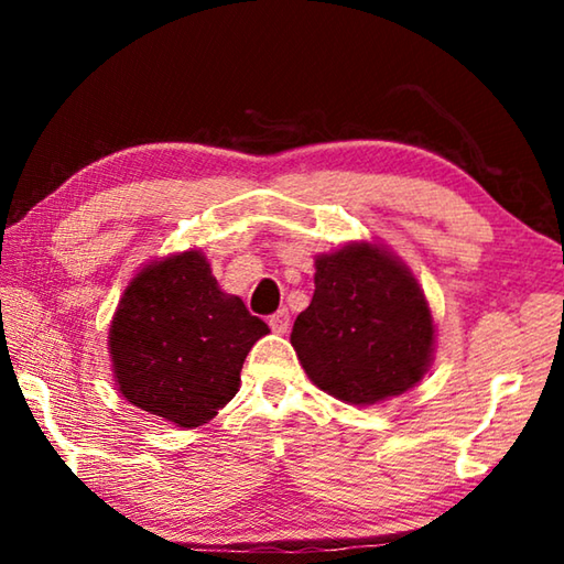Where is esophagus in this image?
I'll list each match as a JSON object with an SVG mask.
<instances>
[{"label":"esophagus","instance_id":"obj_1","mask_svg":"<svg viewBox=\"0 0 564 564\" xmlns=\"http://www.w3.org/2000/svg\"><path fill=\"white\" fill-rule=\"evenodd\" d=\"M269 326H271L273 333H285V330H289V326H291V313L285 311V308L275 311L273 316L269 318Z\"/></svg>","mask_w":564,"mask_h":564}]
</instances>
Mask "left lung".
I'll list each match as a JSON object with an SVG mask.
<instances>
[{"instance_id": "1", "label": "left lung", "mask_w": 564, "mask_h": 564, "mask_svg": "<svg viewBox=\"0 0 564 564\" xmlns=\"http://www.w3.org/2000/svg\"><path fill=\"white\" fill-rule=\"evenodd\" d=\"M313 301L291 346L323 393L376 405L415 388L433 366L435 321L413 271L388 246L350 241L316 256Z\"/></svg>"}]
</instances>
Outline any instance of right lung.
Listing matches in <instances>:
<instances>
[{
    "mask_svg": "<svg viewBox=\"0 0 564 564\" xmlns=\"http://www.w3.org/2000/svg\"><path fill=\"white\" fill-rule=\"evenodd\" d=\"M265 333L198 248L171 253L121 293L109 326L113 383L131 405L194 431L238 393L248 350Z\"/></svg>",
    "mask_w": 564,
    "mask_h": 564,
    "instance_id": "right-lung-1",
    "label": "right lung"
}]
</instances>
